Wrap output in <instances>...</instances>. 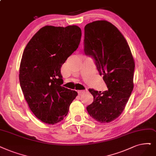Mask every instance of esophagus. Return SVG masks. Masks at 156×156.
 <instances>
[{"label":"esophagus","mask_w":156,"mask_h":156,"mask_svg":"<svg viewBox=\"0 0 156 156\" xmlns=\"http://www.w3.org/2000/svg\"><path fill=\"white\" fill-rule=\"evenodd\" d=\"M85 90H78V93L79 94H81L85 93Z\"/></svg>","instance_id":"1"}]
</instances>
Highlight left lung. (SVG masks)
Instances as JSON below:
<instances>
[{
    "mask_svg": "<svg viewBox=\"0 0 156 156\" xmlns=\"http://www.w3.org/2000/svg\"><path fill=\"white\" fill-rule=\"evenodd\" d=\"M84 53L93 58L107 90L89 89L93 102L87 107L90 116L109 123L122 113L134 88V60L127 42L116 27L97 20L84 28Z\"/></svg>",
    "mask_w": 156,
    "mask_h": 156,
    "instance_id": "1",
    "label": "left lung"
}]
</instances>
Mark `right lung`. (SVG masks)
<instances>
[{"label":"right lung","mask_w":156,"mask_h":156,"mask_svg":"<svg viewBox=\"0 0 156 156\" xmlns=\"http://www.w3.org/2000/svg\"><path fill=\"white\" fill-rule=\"evenodd\" d=\"M82 31L77 26H46L32 37L23 53L19 80L31 111L48 124L67 116L76 91L62 86L61 67L78 48Z\"/></svg>","instance_id":"add662e5"}]
</instances>
